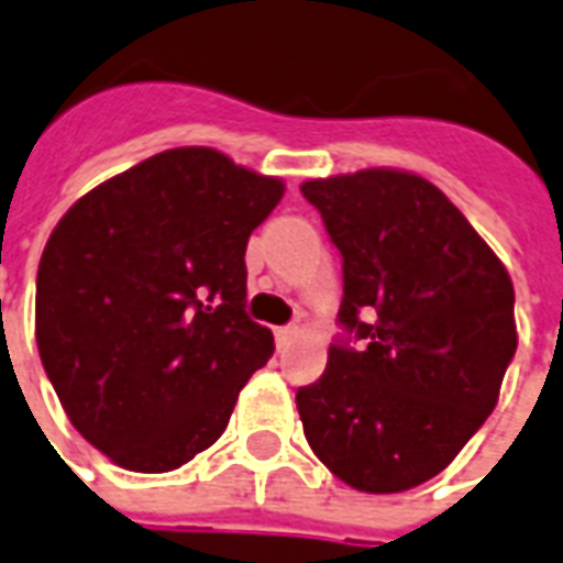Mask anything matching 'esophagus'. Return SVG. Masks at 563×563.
Returning a JSON list of instances; mask_svg holds the SVG:
<instances>
[{
  "mask_svg": "<svg viewBox=\"0 0 563 563\" xmlns=\"http://www.w3.org/2000/svg\"><path fill=\"white\" fill-rule=\"evenodd\" d=\"M298 339V327H280L277 330V347H289Z\"/></svg>",
  "mask_w": 563,
  "mask_h": 563,
  "instance_id": "1",
  "label": "esophagus"
}]
</instances>
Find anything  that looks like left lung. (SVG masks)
I'll return each mask as SVG.
<instances>
[{
	"mask_svg": "<svg viewBox=\"0 0 563 563\" xmlns=\"http://www.w3.org/2000/svg\"><path fill=\"white\" fill-rule=\"evenodd\" d=\"M342 251L339 321L365 342L333 344L321 379L298 391L312 453L365 494L438 476L499 400L517 351L506 265L435 184L406 169L312 178Z\"/></svg>",
	"mask_w": 563,
	"mask_h": 563,
	"instance_id": "8db88e82",
	"label": "left lung"
}]
</instances>
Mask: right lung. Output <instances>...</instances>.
<instances>
[{
	"label": "right lung",
	"mask_w": 563,
	"mask_h": 563,
	"mask_svg": "<svg viewBox=\"0 0 563 563\" xmlns=\"http://www.w3.org/2000/svg\"><path fill=\"white\" fill-rule=\"evenodd\" d=\"M286 184L216 148H169L64 212L34 335L73 427L113 464L169 473L219 441L274 353L245 316V247Z\"/></svg>",
	"instance_id": "right-lung-1"
}]
</instances>
